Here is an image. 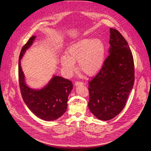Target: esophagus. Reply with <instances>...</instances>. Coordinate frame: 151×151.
Returning a JSON list of instances; mask_svg holds the SVG:
<instances>
[{
    "label": "esophagus",
    "mask_w": 151,
    "mask_h": 151,
    "mask_svg": "<svg viewBox=\"0 0 151 151\" xmlns=\"http://www.w3.org/2000/svg\"><path fill=\"white\" fill-rule=\"evenodd\" d=\"M83 83H82V82H79V81H76L75 82V86H81V85H83Z\"/></svg>",
    "instance_id": "esophagus-1"
}]
</instances>
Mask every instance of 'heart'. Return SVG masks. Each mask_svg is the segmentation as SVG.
Returning a JSON list of instances; mask_svg holds the SVG:
<instances>
[{
  "label": "heart",
  "mask_w": 151,
  "mask_h": 151,
  "mask_svg": "<svg viewBox=\"0 0 151 151\" xmlns=\"http://www.w3.org/2000/svg\"><path fill=\"white\" fill-rule=\"evenodd\" d=\"M66 54L60 58V63L67 75L75 70V61L79 69L88 76L98 74L105 62L106 47L102 40L90 37L82 38L67 48Z\"/></svg>",
  "instance_id": "b5f03b06"
}]
</instances>
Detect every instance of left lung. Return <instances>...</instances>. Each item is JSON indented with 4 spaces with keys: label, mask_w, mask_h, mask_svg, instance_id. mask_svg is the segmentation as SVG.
<instances>
[{
    "label": "left lung",
    "mask_w": 151,
    "mask_h": 151,
    "mask_svg": "<svg viewBox=\"0 0 151 151\" xmlns=\"http://www.w3.org/2000/svg\"><path fill=\"white\" fill-rule=\"evenodd\" d=\"M109 43V55L88 83V108L95 117L104 121L123 110L134 83V59L127 40L110 28Z\"/></svg>",
    "instance_id": "8db88e82"
}]
</instances>
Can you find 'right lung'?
<instances>
[{
  "instance_id": "1",
  "label": "right lung",
  "mask_w": 151,
  "mask_h": 151,
  "mask_svg": "<svg viewBox=\"0 0 151 151\" xmlns=\"http://www.w3.org/2000/svg\"><path fill=\"white\" fill-rule=\"evenodd\" d=\"M35 36L31 37L22 47L19 60V80L23 99L30 110L38 118L52 121L60 118L67 111L68 96L73 89L72 83L54 75L42 89H32L25 83L20 60L26 50L33 43Z\"/></svg>"
}]
</instances>
